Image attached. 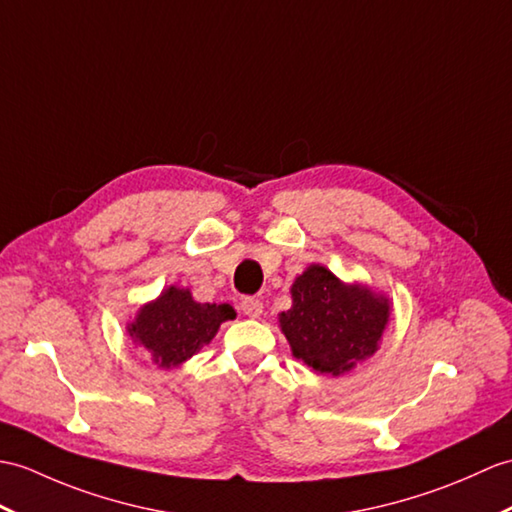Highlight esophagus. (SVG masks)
Segmentation results:
<instances>
[{"label":"esophagus","mask_w":512,"mask_h":512,"mask_svg":"<svg viewBox=\"0 0 512 512\" xmlns=\"http://www.w3.org/2000/svg\"><path fill=\"white\" fill-rule=\"evenodd\" d=\"M240 307H242V312L248 318H259L261 312H264V303H261L259 299H255V296H244Z\"/></svg>","instance_id":"obj_1"}]
</instances>
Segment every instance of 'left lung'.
Returning a JSON list of instances; mask_svg holds the SVG:
<instances>
[{"label": "left lung", "instance_id": "left-lung-1", "mask_svg": "<svg viewBox=\"0 0 512 512\" xmlns=\"http://www.w3.org/2000/svg\"><path fill=\"white\" fill-rule=\"evenodd\" d=\"M292 307L279 327L292 355L318 375L340 377L379 349L392 303L360 281L344 283L320 264L294 279Z\"/></svg>", "mask_w": 512, "mask_h": 512}]
</instances>
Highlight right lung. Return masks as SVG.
I'll list each match as a JSON object with an SVG mask.
<instances>
[{"label": "right lung", "instance_id": "obj_1", "mask_svg": "<svg viewBox=\"0 0 512 512\" xmlns=\"http://www.w3.org/2000/svg\"><path fill=\"white\" fill-rule=\"evenodd\" d=\"M235 318L229 303H198L192 290L168 285L154 301L144 303L126 331L159 368H176L196 355Z\"/></svg>", "mask_w": 512, "mask_h": 512}]
</instances>
